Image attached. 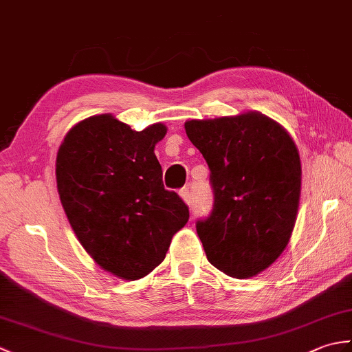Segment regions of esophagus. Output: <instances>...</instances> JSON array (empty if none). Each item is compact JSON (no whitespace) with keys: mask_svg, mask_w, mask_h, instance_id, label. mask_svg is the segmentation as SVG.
<instances>
[{"mask_svg":"<svg viewBox=\"0 0 352 352\" xmlns=\"http://www.w3.org/2000/svg\"><path fill=\"white\" fill-rule=\"evenodd\" d=\"M180 197L183 198V201L186 204H190V192H189V188H183L180 190Z\"/></svg>","mask_w":352,"mask_h":352,"instance_id":"1","label":"esophagus"}]
</instances>
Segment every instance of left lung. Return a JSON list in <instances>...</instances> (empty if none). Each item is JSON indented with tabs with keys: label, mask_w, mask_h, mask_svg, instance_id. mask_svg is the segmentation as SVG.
Returning <instances> with one entry per match:
<instances>
[{
	"label": "left lung",
	"mask_w": 352,
	"mask_h": 352,
	"mask_svg": "<svg viewBox=\"0 0 352 352\" xmlns=\"http://www.w3.org/2000/svg\"><path fill=\"white\" fill-rule=\"evenodd\" d=\"M186 134L206 159L212 213L197 221L207 260L234 278H250L286 248L301 193L295 142L267 116L250 113L188 121Z\"/></svg>",
	"instance_id": "1"
}]
</instances>
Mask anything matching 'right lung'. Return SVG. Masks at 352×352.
<instances>
[{"label":"right lung","instance_id":"obj_1","mask_svg":"<svg viewBox=\"0 0 352 352\" xmlns=\"http://www.w3.org/2000/svg\"><path fill=\"white\" fill-rule=\"evenodd\" d=\"M163 124L134 131L111 115L78 122L56 160L57 190L80 243L107 272L139 280L159 266L189 207L166 190L154 146Z\"/></svg>","mask_w":352,"mask_h":352}]
</instances>
